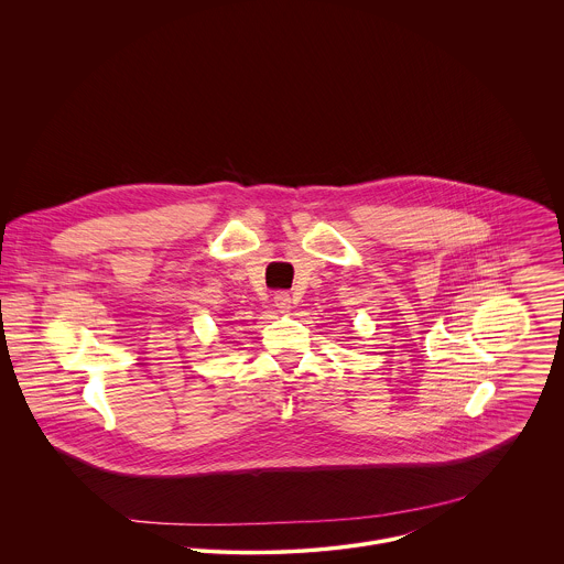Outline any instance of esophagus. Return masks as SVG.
Instances as JSON below:
<instances>
[{
  "instance_id": "1",
  "label": "esophagus",
  "mask_w": 564,
  "mask_h": 564,
  "mask_svg": "<svg viewBox=\"0 0 564 564\" xmlns=\"http://www.w3.org/2000/svg\"><path fill=\"white\" fill-rule=\"evenodd\" d=\"M273 304H275V308H280L282 313H286V311L293 306V297H291V293H286V291H278V293L273 295Z\"/></svg>"
}]
</instances>
